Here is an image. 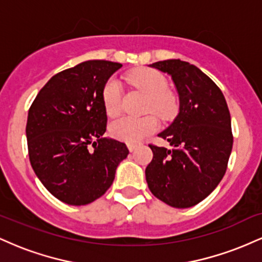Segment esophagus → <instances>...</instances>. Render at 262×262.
<instances>
[{
    "label": "esophagus",
    "instance_id": "esophagus-1",
    "mask_svg": "<svg viewBox=\"0 0 262 262\" xmlns=\"http://www.w3.org/2000/svg\"><path fill=\"white\" fill-rule=\"evenodd\" d=\"M127 145H128L129 151H132V152H133L134 150H135V148H137V144H133V143H128Z\"/></svg>",
    "mask_w": 262,
    "mask_h": 262
}]
</instances>
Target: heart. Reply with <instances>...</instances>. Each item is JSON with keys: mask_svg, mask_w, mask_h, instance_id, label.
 <instances>
[{"mask_svg": "<svg viewBox=\"0 0 262 262\" xmlns=\"http://www.w3.org/2000/svg\"><path fill=\"white\" fill-rule=\"evenodd\" d=\"M129 81L150 95L149 111H154L164 118H169L175 114L177 111L176 97L167 90L169 83L160 71L154 69H139L129 76ZM122 100L121 83L114 77H111L102 90V102L108 116H116L119 113ZM158 128V119L152 116L144 118L122 117L111 123L110 132L117 139L137 143L146 135L154 133Z\"/></svg>", "mask_w": 262, "mask_h": 262, "instance_id": "heart-1", "label": "heart"}]
</instances>
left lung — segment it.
Segmentation results:
<instances>
[{"label":"left lung","mask_w":262,"mask_h":262,"mask_svg":"<svg viewBox=\"0 0 262 262\" xmlns=\"http://www.w3.org/2000/svg\"><path fill=\"white\" fill-rule=\"evenodd\" d=\"M149 66L170 75L180 111L159 134L171 149L149 145L154 156L145 169L146 182L162 202L188 208L209 196L227 171L233 148L230 113L219 87L197 66L180 59Z\"/></svg>","instance_id":"obj_1"}]
</instances>
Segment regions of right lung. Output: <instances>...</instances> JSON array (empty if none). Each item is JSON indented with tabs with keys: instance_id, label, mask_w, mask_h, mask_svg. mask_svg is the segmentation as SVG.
<instances>
[{
	"instance_id": "add662e5",
	"label": "right lung",
	"mask_w": 262,
	"mask_h": 262,
	"mask_svg": "<svg viewBox=\"0 0 262 262\" xmlns=\"http://www.w3.org/2000/svg\"><path fill=\"white\" fill-rule=\"evenodd\" d=\"M119 62L89 60L45 83L28 112L26 134L35 175L61 202L85 206L111 187L129 154L124 143L104 138L102 90Z\"/></svg>"
}]
</instances>
